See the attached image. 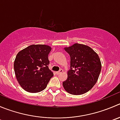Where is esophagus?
I'll list each match as a JSON object with an SVG mask.
<instances>
[{
    "mask_svg": "<svg viewBox=\"0 0 120 120\" xmlns=\"http://www.w3.org/2000/svg\"><path fill=\"white\" fill-rule=\"evenodd\" d=\"M62 72H63V70H62V69H60V70H59V71L56 72V73L57 75H59V74H61V73H62Z\"/></svg>",
    "mask_w": 120,
    "mask_h": 120,
    "instance_id": "1",
    "label": "esophagus"
}]
</instances>
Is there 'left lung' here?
<instances>
[{
    "instance_id": "obj_1",
    "label": "left lung",
    "mask_w": 120,
    "mask_h": 120,
    "mask_svg": "<svg viewBox=\"0 0 120 120\" xmlns=\"http://www.w3.org/2000/svg\"><path fill=\"white\" fill-rule=\"evenodd\" d=\"M71 58L68 78L63 82L66 91L72 95H81L96 84L101 70L98 55L86 45L75 44L65 48Z\"/></svg>"
}]
</instances>
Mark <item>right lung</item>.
<instances>
[{
    "label": "right lung",
    "mask_w": 120,
    "mask_h": 120,
    "mask_svg": "<svg viewBox=\"0 0 120 120\" xmlns=\"http://www.w3.org/2000/svg\"><path fill=\"white\" fill-rule=\"evenodd\" d=\"M51 48L32 45L17 54L14 62L16 77L23 89L35 93L45 89L53 76L49 69L48 55Z\"/></svg>",
    "instance_id": "add662e5"
}]
</instances>
